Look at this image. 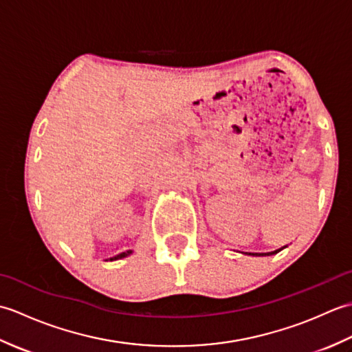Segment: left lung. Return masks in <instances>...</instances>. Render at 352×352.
<instances>
[{
	"instance_id": "8db88e82",
	"label": "left lung",
	"mask_w": 352,
	"mask_h": 352,
	"mask_svg": "<svg viewBox=\"0 0 352 352\" xmlns=\"http://www.w3.org/2000/svg\"><path fill=\"white\" fill-rule=\"evenodd\" d=\"M283 248H286V246H283ZM283 248H280V250H276V251H272V252H250L251 256H272V254H276V252H280Z\"/></svg>"
}]
</instances>
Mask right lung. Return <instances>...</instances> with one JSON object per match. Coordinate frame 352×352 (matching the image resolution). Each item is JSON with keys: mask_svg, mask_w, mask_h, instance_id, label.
<instances>
[{"mask_svg": "<svg viewBox=\"0 0 352 352\" xmlns=\"http://www.w3.org/2000/svg\"><path fill=\"white\" fill-rule=\"evenodd\" d=\"M133 251H125V252H121V254H118V256H115V257H111L110 260H118V258H124V257H126V256H130Z\"/></svg>", "mask_w": 352, "mask_h": 352, "instance_id": "right-lung-1", "label": "right lung"}]
</instances>
